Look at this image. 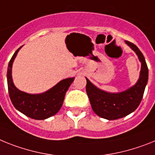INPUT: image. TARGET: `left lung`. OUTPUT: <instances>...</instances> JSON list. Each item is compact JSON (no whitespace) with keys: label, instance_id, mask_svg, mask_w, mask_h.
Masks as SVG:
<instances>
[{"label":"left lung","instance_id":"8db88e82","mask_svg":"<svg viewBox=\"0 0 155 155\" xmlns=\"http://www.w3.org/2000/svg\"><path fill=\"white\" fill-rule=\"evenodd\" d=\"M141 62L140 77L135 85L121 93L105 92L94 86L87 78L86 91L91 107L98 116L107 120L123 118L135 111L140 104L148 80V68L143 54L133 43L126 41Z\"/></svg>","mask_w":155,"mask_h":155}]
</instances>
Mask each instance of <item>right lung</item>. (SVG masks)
Segmentation results:
<instances>
[{
  "label": "right lung",
  "mask_w": 155,
  "mask_h": 155,
  "mask_svg": "<svg viewBox=\"0 0 155 155\" xmlns=\"http://www.w3.org/2000/svg\"><path fill=\"white\" fill-rule=\"evenodd\" d=\"M21 47L13 54L9 61L7 79L9 97L16 109L26 116L37 120H43L54 115L62 106L64 96L75 78H68L42 94H30L15 87L12 77V68L16 55Z\"/></svg>",
  "instance_id": "1"
}]
</instances>
